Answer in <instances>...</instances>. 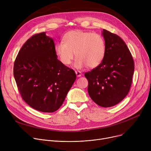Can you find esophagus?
I'll return each mask as SVG.
<instances>
[{"instance_id": "obj_1", "label": "esophagus", "mask_w": 151, "mask_h": 151, "mask_svg": "<svg viewBox=\"0 0 151 151\" xmlns=\"http://www.w3.org/2000/svg\"><path fill=\"white\" fill-rule=\"evenodd\" d=\"M75 73H76V76L78 77L81 76V75H82L81 72V71H75Z\"/></svg>"}]
</instances>
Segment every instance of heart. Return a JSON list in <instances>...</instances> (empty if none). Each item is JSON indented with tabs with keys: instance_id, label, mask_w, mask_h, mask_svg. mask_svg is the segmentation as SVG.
Wrapping results in <instances>:
<instances>
[{
	"instance_id": "b5f03b06",
	"label": "heart",
	"mask_w": 151,
	"mask_h": 151,
	"mask_svg": "<svg viewBox=\"0 0 151 151\" xmlns=\"http://www.w3.org/2000/svg\"><path fill=\"white\" fill-rule=\"evenodd\" d=\"M60 62L69 65L75 56L76 59L74 67L77 69L98 67L104 60L106 54V43L99 34L82 30H71L63 37L62 42L55 47Z\"/></svg>"
}]
</instances>
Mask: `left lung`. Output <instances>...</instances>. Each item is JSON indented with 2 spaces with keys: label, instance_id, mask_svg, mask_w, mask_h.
<instances>
[{
  "label": "left lung",
  "instance_id": "8db88e82",
  "mask_svg": "<svg viewBox=\"0 0 151 151\" xmlns=\"http://www.w3.org/2000/svg\"><path fill=\"white\" fill-rule=\"evenodd\" d=\"M106 54L98 67L84 75L91 99L101 107H111L128 94L134 73V61L127 46L116 34L104 29Z\"/></svg>",
  "mask_w": 151,
  "mask_h": 151
}]
</instances>
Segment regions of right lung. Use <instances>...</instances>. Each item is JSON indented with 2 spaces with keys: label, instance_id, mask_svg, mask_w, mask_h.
Returning <instances> with one entry per match:
<instances>
[{
  "label": "right lung",
  "instance_id": "right-lung-1",
  "mask_svg": "<svg viewBox=\"0 0 151 151\" xmlns=\"http://www.w3.org/2000/svg\"><path fill=\"white\" fill-rule=\"evenodd\" d=\"M57 58L52 38L42 32L27 40L15 59L13 74L22 99L39 111H57L76 80L74 70Z\"/></svg>",
  "mask_w": 151,
  "mask_h": 151
}]
</instances>
